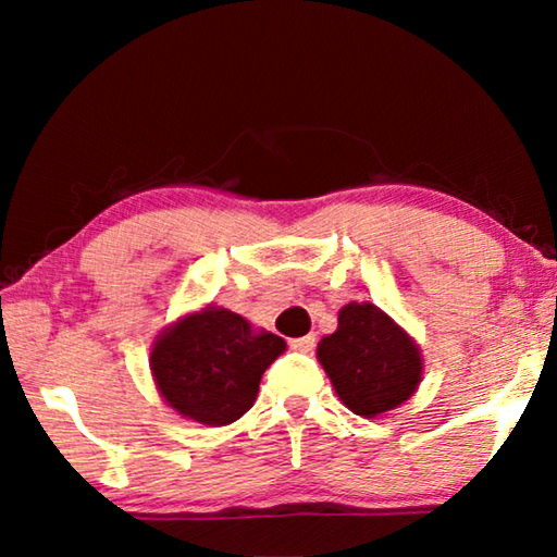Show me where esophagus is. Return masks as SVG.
<instances>
[{
	"instance_id": "esophagus-1",
	"label": "esophagus",
	"mask_w": 557,
	"mask_h": 557,
	"mask_svg": "<svg viewBox=\"0 0 557 557\" xmlns=\"http://www.w3.org/2000/svg\"><path fill=\"white\" fill-rule=\"evenodd\" d=\"M314 334H307V336H299V338H292L289 346L295 348V351H301V354H309L314 348Z\"/></svg>"
}]
</instances>
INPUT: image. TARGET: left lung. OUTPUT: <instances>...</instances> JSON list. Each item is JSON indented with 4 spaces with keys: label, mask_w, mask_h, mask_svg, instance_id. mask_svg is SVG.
<instances>
[{
    "label": "left lung",
    "mask_w": 557,
    "mask_h": 557,
    "mask_svg": "<svg viewBox=\"0 0 557 557\" xmlns=\"http://www.w3.org/2000/svg\"><path fill=\"white\" fill-rule=\"evenodd\" d=\"M317 358L348 410L361 418L400 408L425 371L420 344L373 301H348L338 326L317 346Z\"/></svg>",
    "instance_id": "obj_1"
}]
</instances>
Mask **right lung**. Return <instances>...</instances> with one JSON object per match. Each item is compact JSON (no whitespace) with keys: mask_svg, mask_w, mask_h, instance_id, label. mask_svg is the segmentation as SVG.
<instances>
[{"mask_svg":"<svg viewBox=\"0 0 557 557\" xmlns=\"http://www.w3.org/2000/svg\"><path fill=\"white\" fill-rule=\"evenodd\" d=\"M285 348L282 336L256 329L231 309L206 305L154 338L149 371L176 414L223 428L252 408L262 373Z\"/></svg>","mask_w":557,"mask_h":557,"instance_id":"obj_1","label":"right lung"}]
</instances>
